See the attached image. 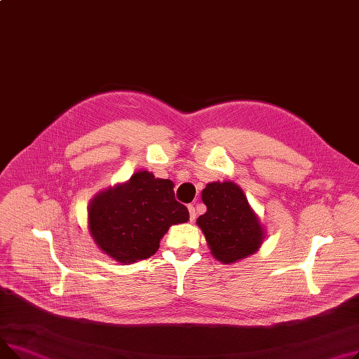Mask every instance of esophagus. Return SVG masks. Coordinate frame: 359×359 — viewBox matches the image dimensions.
Listing matches in <instances>:
<instances>
[{"instance_id": "esophagus-1", "label": "esophagus", "mask_w": 359, "mask_h": 359, "mask_svg": "<svg viewBox=\"0 0 359 359\" xmlns=\"http://www.w3.org/2000/svg\"><path fill=\"white\" fill-rule=\"evenodd\" d=\"M187 210H189V219H191V221H195V218H196V210H195V206H194V205H189V206H187Z\"/></svg>"}]
</instances>
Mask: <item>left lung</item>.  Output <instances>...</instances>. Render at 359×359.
Listing matches in <instances>:
<instances>
[{"mask_svg": "<svg viewBox=\"0 0 359 359\" xmlns=\"http://www.w3.org/2000/svg\"><path fill=\"white\" fill-rule=\"evenodd\" d=\"M202 201L206 212L196 222L217 260L233 263L259 249L262 225L237 184L208 183L202 191Z\"/></svg>", "mask_w": 359, "mask_h": 359, "instance_id": "left-lung-1", "label": "left lung"}]
</instances>
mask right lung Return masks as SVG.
<instances>
[{"instance_id": "add662e5", "label": "right lung", "mask_w": 359, "mask_h": 359, "mask_svg": "<svg viewBox=\"0 0 359 359\" xmlns=\"http://www.w3.org/2000/svg\"><path fill=\"white\" fill-rule=\"evenodd\" d=\"M173 186L172 180L138 172L128 183L99 194L88 210V227L97 246L121 263L153 256L170 225L189 219Z\"/></svg>"}]
</instances>
